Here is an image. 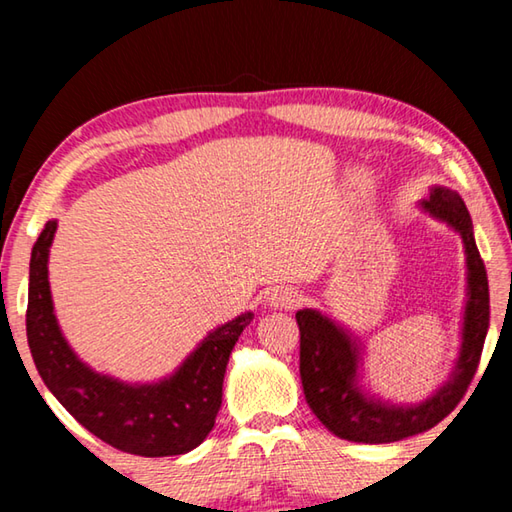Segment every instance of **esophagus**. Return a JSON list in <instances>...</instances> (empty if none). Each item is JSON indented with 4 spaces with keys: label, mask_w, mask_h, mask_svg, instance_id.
<instances>
[{
    "label": "esophagus",
    "mask_w": 512,
    "mask_h": 512,
    "mask_svg": "<svg viewBox=\"0 0 512 512\" xmlns=\"http://www.w3.org/2000/svg\"><path fill=\"white\" fill-rule=\"evenodd\" d=\"M300 293L293 289H273L271 296H268V305L275 309H296L300 305Z\"/></svg>",
    "instance_id": "obj_1"
}]
</instances>
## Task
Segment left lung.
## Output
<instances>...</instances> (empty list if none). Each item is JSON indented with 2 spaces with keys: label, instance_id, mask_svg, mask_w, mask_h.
<instances>
[{
  "label": "left lung",
  "instance_id": "1",
  "mask_svg": "<svg viewBox=\"0 0 512 512\" xmlns=\"http://www.w3.org/2000/svg\"><path fill=\"white\" fill-rule=\"evenodd\" d=\"M431 216L452 225L463 237L467 255V305L463 320L461 357L456 361L452 379L418 406H391L372 400L357 386V368L361 348L348 332L314 309L296 314L300 327V379L309 409L325 427L352 443H395L415 436L440 420H445L463 400V395L479 368L485 334L490 325L488 273L476 248L470 212L463 198L447 187H433L422 201Z\"/></svg>",
  "mask_w": 512,
  "mask_h": 512
}]
</instances>
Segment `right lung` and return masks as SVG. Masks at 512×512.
<instances>
[{"label":"right lung","mask_w":512,"mask_h":512,"mask_svg":"<svg viewBox=\"0 0 512 512\" xmlns=\"http://www.w3.org/2000/svg\"><path fill=\"white\" fill-rule=\"evenodd\" d=\"M54 232L56 221H47L29 266L27 339L42 381L85 429L121 452L149 458L192 452L214 427L225 366L253 314L207 334L183 366L158 384H124L99 375L76 357L56 323L47 280Z\"/></svg>","instance_id":"1"}]
</instances>
